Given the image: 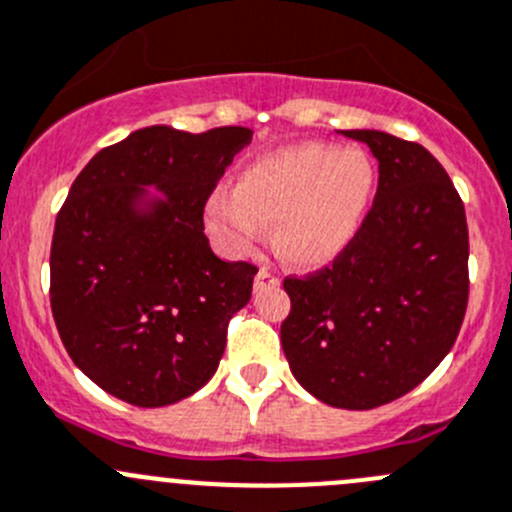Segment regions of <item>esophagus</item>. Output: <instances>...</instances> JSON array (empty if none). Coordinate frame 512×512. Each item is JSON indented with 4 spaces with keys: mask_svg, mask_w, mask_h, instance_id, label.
I'll list each match as a JSON object with an SVG mask.
<instances>
[{
    "mask_svg": "<svg viewBox=\"0 0 512 512\" xmlns=\"http://www.w3.org/2000/svg\"><path fill=\"white\" fill-rule=\"evenodd\" d=\"M275 285H280V280H277V275H272V272L267 270V267H262V270L255 275V287H257V290H260V287H275Z\"/></svg>",
    "mask_w": 512,
    "mask_h": 512,
    "instance_id": "1",
    "label": "esophagus"
}]
</instances>
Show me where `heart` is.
<instances>
[{
    "label": "heart",
    "mask_w": 512,
    "mask_h": 512,
    "mask_svg": "<svg viewBox=\"0 0 512 512\" xmlns=\"http://www.w3.org/2000/svg\"><path fill=\"white\" fill-rule=\"evenodd\" d=\"M375 187V170L355 147L292 145L247 162L235 190L207 197L205 220L232 252H250L262 225L272 247L297 267L335 260L362 227Z\"/></svg>",
    "instance_id": "b5f03b06"
}]
</instances>
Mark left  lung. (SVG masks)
<instances>
[{"instance_id": "left-lung-1", "label": "left lung", "mask_w": 512, "mask_h": 512, "mask_svg": "<svg viewBox=\"0 0 512 512\" xmlns=\"http://www.w3.org/2000/svg\"><path fill=\"white\" fill-rule=\"evenodd\" d=\"M340 135L377 160L375 202L332 267L287 277L280 340L307 393L372 410L418 388L453 347L468 307V222L423 145L377 130Z\"/></svg>"}]
</instances>
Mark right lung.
Instances as JSON below:
<instances>
[{
  "instance_id": "obj_1",
  "label": "right lung",
  "mask_w": 512,
  "mask_h": 512,
  "mask_svg": "<svg viewBox=\"0 0 512 512\" xmlns=\"http://www.w3.org/2000/svg\"><path fill=\"white\" fill-rule=\"evenodd\" d=\"M250 137L152 124L74 180L54 225L49 297L69 357L104 393L162 408L215 375L257 267L220 260L202 212Z\"/></svg>"
}]
</instances>
